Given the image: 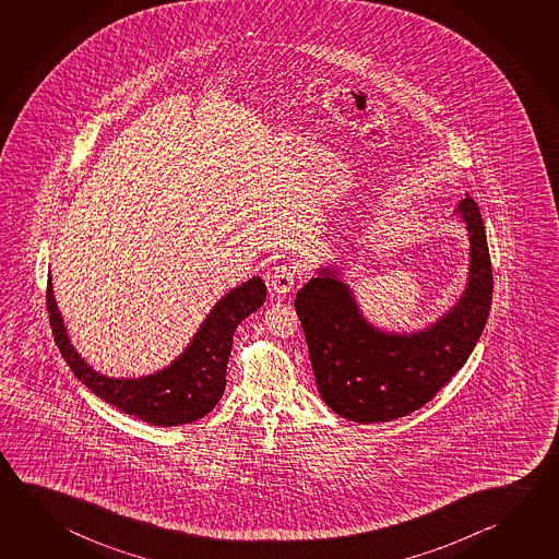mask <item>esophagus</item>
Listing matches in <instances>:
<instances>
[{
  "label": "esophagus",
  "instance_id": "esophagus-1",
  "mask_svg": "<svg viewBox=\"0 0 559 559\" xmlns=\"http://www.w3.org/2000/svg\"><path fill=\"white\" fill-rule=\"evenodd\" d=\"M266 281H269V286H271L273 293L278 294V296H286L293 290L294 283H296V266L288 265V263L275 266Z\"/></svg>",
  "mask_w": 559,
  "mask_h": 559
}]
</instances>
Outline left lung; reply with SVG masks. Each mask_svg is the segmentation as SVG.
<instances>
[{"instance_id":"obj_1","label":"left lung","mask_w":559,"mask_h":559,"mask_svg":"<svg viewBox=\"0 0 559 559\" xmlns=\"http://www.w3.org/2000/svg\"><path fill=\"white\" fill-rule=\"evenodd\" d=\"M469 229V283L424 332L386 333L362 318L337 271L322 269L296 294L313 377L335 414L372 424L408 416L451 381L479 342L492 302V269L479 206L457 207Z\"/></svg>"}]
</instances>
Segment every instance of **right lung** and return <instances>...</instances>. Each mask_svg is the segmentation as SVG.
Here are the masks:
<instances>
[{
    "instance_id": "right-lung-1",
    "label": "right lung",
    "mask_w": 559,
    "mask_h": 559,
    "mask_svg": "<svg viewBox=\"0 0 559 559\" xmlns=\"http://www.w3.org/2000/svg\"><path fill=\"white\" fill-rule=\"evenodd\" d=\"M266 286L259 276L227 293L207 313L194 340L167 369L141 379H109L94 371L72 347L62 323L52 283L47 281V312L59 352L76 379L102 401L153 426H180L204 418L226 391V369L234 332L261 308Z\"/></svg>"
}]
</instances>
